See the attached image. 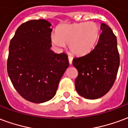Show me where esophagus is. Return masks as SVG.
I'll return each instance as SVG.
<instances>
[{"instance_id": "obj_1", "label": "esophagus", "mask_w": 128, "mask_h": 128, "mask_svg": "<svg viewBox=\"0 0 128 128\" xmlns=\"http://www.w3.org/2000/svg\"><path fill=\"white\" fill-rule=\"evenodd\" d=\"M68 62L70 64H72V56H68Z\"/></svg>"}]
</instances>
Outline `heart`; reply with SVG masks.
<instances>
[{
    "label": "heart",
    "instance_id": "b5f03b06",
    "mask_svg": "<svg viewBox=\"0 0 128 128\" xmlns=\"http://www.w3.org/2000/svg\"><path fill=\"white\" fill-rule=\"evenodd\" d=\"M99 36V26L93 22L67 24L60 26L57 34L51 35V41L59 48H63L68 43L70 50L80 56L93 49Z\"/></svg>",
    "mask_w": 128,
    "mask_h": 128
}]
</instances>
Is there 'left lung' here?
<instances>
[{
  "label": "left lung",
  "instance_id": "8db88e82",
  "mask_svg": "<svg viewBox=\"0 0 128 128\" xmlns=\"http://www.w3.org/2000/svg\"><path fill=\"white\" fill-rule=\"evenodd\" d=\"M102 34L94 49L85 56L73 58L78 69L75 89L86 99H96L109 91L119 66L116 37L106 24H101Z\"/></svg>",
  "mask_w": 128,
  "mask_h": 128
}]
</instances>
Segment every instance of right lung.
<instances>
[{"mask_svg":"<svg viewBox=\"0 0 128 128\" xmlns=\"http://www.w3.org/2000/svg\"><path fill=\"white\" fill-rule=\"evenodd\" d=\"M51 24L43 19L22 24L10 41L7 72L15 89L27 101L40 104L56 94L69 66L66 53L50 50Z\"/></svg>","mask_w":128,"mask_h":128,"instance_id":"add662e5","label":"right lung"}]
</instances>
